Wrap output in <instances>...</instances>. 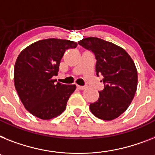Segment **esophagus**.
Masks as SVG:
<instances>
[{
    "label": "esophagus",
    "instance_id": "esophagus-1",
    "mask_svg": "<svg viewBox=\"0 0 155 155\" xmlns=\"http://www.w3.org/2000/svg\"><path fill=\"white\" fill-rule=\"evenodd\" d=\"M77 88L80 90H83V89H85V86H81V85H77Z\"/></svg>",
    "mask_w": 155,
    "mask_h": 155
}]
</instances>
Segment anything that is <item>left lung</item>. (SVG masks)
<instances>
[{
  "label": "left lung",
  "mask_w": 155,
  "mask_h": 155,
  "mask_svg": "<svg viewBox=\"0 0 155 155\" xmlns=\"http://www.w3.org/2000/svg\"><path fill=\"white\" fill-rule=\"evenodd\" d=\"M78 44L91 51L97 60L96 74L103 76L104 89L99 99L90 104V111L97 118L112 120L124 112L135 97L138 74L132 58L125 50L97 37H88Z\"/></svg>",
  "instance_id": "left-lung-1"
}]
</instances>
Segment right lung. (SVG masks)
Returning <instances> with one entry per match:
<instances>
[{"label": "right lung", "instance_id": "right-lung-1", "mask_svg": "<svg viewBox=\"0 0 155 155\" xmlns=\"http://www.w3.org/2000/svg\"><path fill=\"white\" fill-rule=\"evenodd\" d=\"M77 46L74 41L51 38L37 41L20 52L14 67V83L31 114L50 120L66 109L76 85L55 83L52 77L57 76L65 51Z\"/></svg>", "mask_w": 155, "mask_h": 155}]
</instances>
